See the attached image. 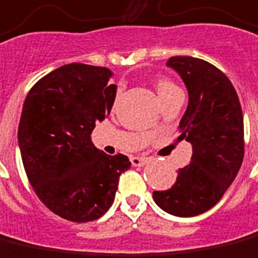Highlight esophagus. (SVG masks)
<instances>
[{"label": "esophagus", "mask_w": 258, "mask_h": 258, "mask_svg": "<svg viewBox=\"0 0 258 258\" xmlns=\"http://www.w3.org/2000/svg\"><path fill=\"white\" fill-rule=\"evenodd\" d=\"M131 163H133V166H144L145 163H148V158L133 156V158H131Z\"/></svg>", "instance_id": "obj_1"}]
</instances>
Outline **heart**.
Instances as JSON below:
<instances>
[{"mask_svg": "<svg viewBox=\"0 0 258 258\" xmlns=\"http://www.w3.org/2000/svg\"><path fill=\"white\" fill-rule=\"evenodd\" d=\"M155 89H156V92H158V96H159V99H162V98H165L166 95H169V93L177 91V86L174 85L173 82H170L169 79L160 78L155 82Z\"/></svg>", "mask_w": 258, "mask_h": 258, "instance_id": "heart-1", "label": "heart"}]
</instances>
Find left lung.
<instances>
[{"mask_svg": "<svg viewBox=\"0 0 258 258\" xmlns=\"http://www.w3.org/2000/svg\"><path fill=\"white\" fill-rule=\"evenodd\" d=\"M166 66L179 74L188 92L177 141L191 142L190 165L179 169L176 183L154 200L176 217H196L211 210L235 180L244 156L242 106L225 74L188 55L170 57Z\"/></svg>", "mask_w": 258, "mask_h": 258, "instance_id": "obj_1", "label": "left lung"}]
</instances>
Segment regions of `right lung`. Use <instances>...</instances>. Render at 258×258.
<instances>
[{"label": "right lung", "instance_id": "obj_1", "mask_svg": "<svg viewBox=\"0 0 258 258\" xmlns=\"http://www.w3.org/2000/svg\"><path fill=\"white\" fill-rule=\"evenodd\" d=\"M111 77L104 67L67 64L37 81L23 103L18 142L29 183L67 221L102 217L131 166L125 155L110 156L91 141L116 99Z\"/></svg>", "mask_w": 258, "mask_h": 258}]
</instances>
